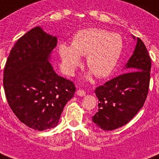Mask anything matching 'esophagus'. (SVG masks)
I'll return each instance as SVG.
<instances>
[{
	"instance_id": "obj_1",
	"label": "esophagus",
	"mask_w": 159,
	"mask_h": 159,
	"mask_svg": "<svg viewBox=\"0 0 159 159\" xmlns=\"http://www.w3.org/2000/svg\"><path fill=\"white\" fill-rule=\"evenodd\" d=\"M77 95L80 96V97H83V96L86 95V92L83 90H77Z\"/></svg>"
}]
</instances>
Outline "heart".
<instances>
[{
	"label": "heart",
	"mask_w": 159,
	"mask_h": 159,
	"mask_svg": "<svg viewBox=\"0 0 159 159\" xmlns=\"http://www.w3.org/2000/svg\"><path fill=\"white\" fill-rule=\"evenodd\" d=\"M123 48L121 35L99 28L81 30L75 34L71 46L61 43L59 54L64 68L71 73L87 56L86 65L98 78H106L116 68ZM90 75H88V77Z\"/></svg>",
	"instance_id": "1"
}]
</instances>
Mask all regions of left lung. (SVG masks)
<instances>
[{"label":"left lung","mask_w":159,"mask_h":159,"mask_svg":"<svg viewBox=\"0 0 159 159\" xmlns=\"http://www.w3.org/2000/svg\"><path fill=\"white\" fill-rule=\"evenodd\" d=\"M125 68L128 72L96 88L98 112L93 117V122L102 130H114L127 124L143 107L147 98L151 58L140 38H137L133 54Z\"/></svg>","instance_id":"1"}]
</instances>
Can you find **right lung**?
<instances>
[{
	"mask_svg": "<svg viewBox=\"0 0 159 159\" xmlns=\"http://www.w3.org/2000/svg\"><path fill=\"white\" fill-rule=\"evenodd\" d=\"M57 38L40 26L23 35L12 47L4 69L3 86L12 112L35 130L55 128L76 91L50 63Z\"/></svg>",
	"mask_w": 159,
	"mask_h": 159,
	"instance_id": "right-lung-1",
	"label": "right lung"
}]
</instances>
